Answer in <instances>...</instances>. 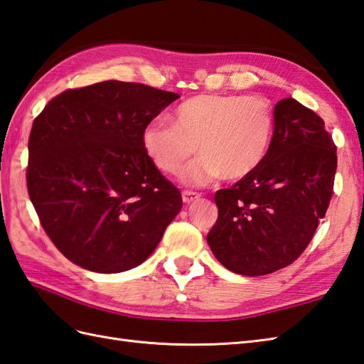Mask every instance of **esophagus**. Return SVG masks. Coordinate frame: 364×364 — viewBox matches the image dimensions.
Returning <instances> with one entry per match:
<instances>
[{
    "label": "esophagus",
    "mask_w": 364,
    "mask_h": 364,
    "mask_svg": "<svg viewBox=\"0 0 364 364\" xmlns=\"http://www.w3.org/2000/svg\"><path fill=\"white\" fill-rule=\"evenodd\" d=\"M181 196H183V201L186 203V205H189V203H192V201H196V200L200 198V193L193 192V191H183Z\"/></svg>",
    "instance_id": "1"
}]
</instances>
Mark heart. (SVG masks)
I'll use <instances>...</instances> for the list:
<instances>
[{"label": "heart", "mask_w": 364, "mask_h": 364, "mask_svg": "<svg viewBox=\"0 0 364 364\" xmlns=\"http://www.w3.org/2000/svg\"><path fill=\"white\" fill-rule=\"evenodd\" d=\"M273 108L264 97L198 95L176 107L173 125L161 121L142 132V147L159 171L175 175L196 155L183 173L201 186L218 176L242 180L264 161L273 136Z\"/></svg>", "instance_id": "heart-1"}]
</instances>
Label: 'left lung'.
<instances>
[{"instance_id": "obj_1", "label": "left lung", "mask_w": 364, "mask_h": 364, "mask_svg": "<svg viewBox=\"0 0 364 364\" xmlns=\"http://www.w3.org/2000/svg\"><path fill=\"white\" fill-rule=\"evenodd\" d=\"M336 146L324 121L291 97L274 107L268 154L251 175L215 192L214 256L231 272L262 276L289 267L324 218L333 196Z\"/></svg>"}]
</instances>
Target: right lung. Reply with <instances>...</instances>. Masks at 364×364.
<instances>
[{"mask_svg":"<svg viewBox=\"0 0 364 364\" xmlns=\"http://www.w3.org/2000/svg\"><path fill=\"white\" fill-rule=\"evenodd\" d=\"M178 97L107 80L60 92L33 119L29 198L73 264L96 273L136 267L181 210L180 189L142 147L144 129Z\"/></svg>","mask_w":364,"mask_h":364,"instance_id":"right-lung-1","label":"right lung"}]
</instances>
